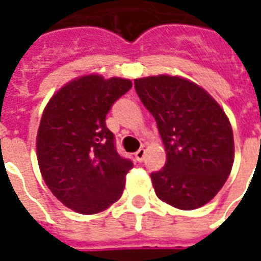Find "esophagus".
<instances>
[{
    "label": "esophagus",
    "mask_w": 261,
    "mask_h": 261,
    "mask_svg": "<svg viewBox=\"0 0 261 261\" xmlns=\"http://www.w3.org/2000/svg\"><path fill=\"white\" fill-rule=\"evenodd\" d=\"M135 159H137L138 163H142L143 159H145V149H143V147L142 149H139V150L135 153Z\"/></svg>",
    "instance_id": "esophagus-1"
}]
</instances>
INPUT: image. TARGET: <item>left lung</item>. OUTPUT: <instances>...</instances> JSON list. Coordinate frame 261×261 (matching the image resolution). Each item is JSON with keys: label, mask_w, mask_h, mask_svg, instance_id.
I'll return each mask as SVG.
<instances>
[{"label": "left lung", "mask_w": 261, "mask_h": 261, "mask_svg": "<svg viewBox=\"0 0 261 261\" xmlns=\"http://www.w3.org/2000/svg\"><path fill=\"white\" fill-rule=\"evenodd\" d=\"M167 150L163 169L150 173L163 202L195 210L218 194L234 159L233 131L219 104L188 80L171 75L134 81Z\"/></svg>", "instance_id": "obj_1"}]
</instances>
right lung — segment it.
Wrapping results in <instances>:
<instances>
[{
	"instance_id": "obj_1",
	"label": "right lung",
	"mask_w": 261,
	"mask_h": 261,
	"mask_svg": "<svg viewBox=\"0 0 261 261\" xmlns=\"http://www.w3.org/2000/svg\"><path fill=\"white\" fill-rule=\"evenodd\" d=\"M131 87L130 80L85 75L59 89L43 112L36 138L43 180L80 214H97L122 196L133 161L118 153L106 116Z\"/></svg>"
}]
</instances>
